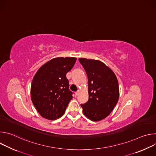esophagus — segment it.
I'll use <instances>...</instances> for the list:
<instances>
[{"mask_svg": "<svg viewBox=\"0 0 156 156\" xmlns=\"http://www.w3.org/2000/svg\"><path fill=\"white\" fill-rule=\"evenodd\" d=\"M79 94H80V91L79 90H78L76 92H75V95L76 96H78Z\"/></svg>", "mask_w": 156, "mask_h": 156, "instance_id": "esophagus-1", "label": "esophagus"}]
</instances>
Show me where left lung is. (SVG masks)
I'll return each mask as SVG.
<instances>
[{
  "mask_svg": "<svg viewBox=\"0 0 156 156\" xmlns=\"http://www.w3.org/2000/svg\"><path fill=\"white\" fill-rule=\"evenodd\" d=\"M88 78L89 99L81 104L84 114L92 121L106 118L113 110L119 98L117 78L101 61L80 58Z\"/></svg>",
  "mask_w": 156,
  "mask_h": 156,
  "instance_id": "1",
  "label": "left lung"
}]
</instances>
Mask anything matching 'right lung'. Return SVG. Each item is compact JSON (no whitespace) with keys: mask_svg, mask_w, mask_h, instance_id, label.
<instances>
[{"mask_svg":"<svg viewBox=\"0 0 156 156\" xmlns=\"http://www.w3.org/2000/svg\"><path fill=\"white\" fill-rule=\"evenodd\" d=\"M76 60L75 57L52 58L43 65L34 75L31 98L42 117L54 120L65 113L73 98L66 74L72 70Z\"/></svg>","mask_w":156,"mask_h":156,"instance_id":"1","label":"right lung"}]
</instances>
